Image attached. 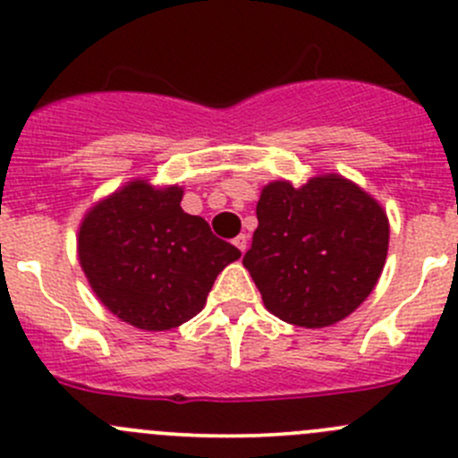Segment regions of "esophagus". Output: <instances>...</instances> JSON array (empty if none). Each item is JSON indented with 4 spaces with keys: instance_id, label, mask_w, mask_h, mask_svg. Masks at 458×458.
<instances>
[{
    "instance_id": "1",
    "label": "esophagus",
    "mask_w": 458,
    "mask_h": 458,
    "mask_svg": "<svg viewBox=\"0 0 458 458\" xmlns=\"http://www.w3.org/2000/svg\"><path fill=\"white\" fill-rule=\"evenodd\" d=\"M234 246H237L239 250H242V255H243V252H246V248H248V234H239V237L234 239Z\"/></svg>"
}]
</instances>
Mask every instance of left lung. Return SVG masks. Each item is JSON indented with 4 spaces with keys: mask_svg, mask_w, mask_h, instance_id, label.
I'll list each match as a JSON object with an SVG mask.
<instances>
[{
    "mask_svg": "<svg viewBox=\"0 0 458 458\" xmlns=\"http://www.w3.org/2000/svg\"><path fill=\"white\" fill-rule=\"evenodd\" d=\"M243 266L267 310L301 327H326L357 310L381 276L390 225L383 208L341 174L301 188L272 182Z\"/></svg>",
    "mask_w": 458,
    "mask_h": 458,
    "instance_id": "obj_1",
    "label": "left lung"
}]
</instances>
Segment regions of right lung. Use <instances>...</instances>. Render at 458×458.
Listing matches in <instances>:
<instances>
[{
  "label": "right lung",
  "mask_w": 458,
  "mask_h": 458,
  "mask_svg": "<svg viewBox=\"0 0 458 458\" xmlns=\"http://www.w3.org/2000/svg\"><path fill=\"white\" fill-rule=\"evenodd\" d=\"M179 186L131 182L84 216L77 252L99 301L140 330L186 323L206 306L216 275L242 252L206 219L182 210Z\"/></svg>",
  "instance_id": "obj_1"
}]
</instances>
